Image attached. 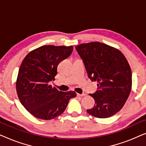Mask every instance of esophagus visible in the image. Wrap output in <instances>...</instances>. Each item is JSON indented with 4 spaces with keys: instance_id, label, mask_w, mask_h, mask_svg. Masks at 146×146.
<instances>
[{
    "instance_id": "1",
    "label": "esophagus",
    "mask_w": 146,
    "mask_h": 146,
    "mask_svg": "<svg viewBox=\"0 0 146 146\" xmlns=\"http://www.w3.org/2000/svg\"><path fill=\"white\" fill-rule=\"evenodd\" d=\"M86 94H84V93H83V94H77L78 96H80V97L84 96H86Z\"/></svg>"
}]
</instances>
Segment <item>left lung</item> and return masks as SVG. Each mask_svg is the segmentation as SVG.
<instances>
[{
  "label": "left lung",
  "mask_w": 146,
  "mask_h": 146,
  "mask_svg": "<svg viewBox=\"0 0 146 146\" xmlns=\"http://www.w3.org/2000/svg\"><path fill=\"white\" fill-rule=\"evenodd\" d=\"M88 76L98 82V90L90 94L94 107L87 112L99 118L112 116L122 108L131 88V71L120 51L99 42L76 46Z\"/></svg>",
  "instance_id": "obj_1"
}]
</instances>
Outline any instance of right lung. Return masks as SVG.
<instances>
[{
  "mask_svg": "<svg viewBox=\"0 0 146 146\" xmlns=\"http://www.w3.org/2000/svg\"><path fill=\"white\" fill-rule=\"evenodd\" d=\"M73 46L46 45L26 56L19 70L16 88L26 110L38 119L48 120L62 114L74 91L60 92L49 84L54 80L57 67L72 52Z\"/></svg>",
  "mask_w": 146,
  "mask_h": 146,
  "instance_id": "obj_1",
  "label": "right lung"
}]
</instances>
